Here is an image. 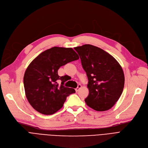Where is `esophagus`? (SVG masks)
<instances>
[{"mask_svg": "<svg viewBox=\"0 0 148 148\" xmlns=\"http://www.w3.org/2000/svg\"><path fill=\"white\" fill-rule=\"evenodd\" d=\"M81 88H82V85H78V86L75 88V91H76V92L79 91V90H80V89Z\"/></svg>", "mask_w": 148, "mask_h": 148, "instance_id": "34e87169", "label": "esophagus"}]
</instances>
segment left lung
Wrapping results in <instances>:
<instances>
[{
  "label": "left lung",
  "instance_id": "left-lung-1",
  "mask_svg": "<svg viewBox=\"0 0 148 148\" xmlns=\"http://www.w3.org/2000/svg\"><path fill=\"white\" fill-rule=\"evenodd\" d=\"M88 79L86 105L97 111L111 109L123 92L125 75L119 62L104 50L91 45L77 47Z\"/></svg>",
  "mask_w": 148,
  "mask_h": 148
}]
</instances>
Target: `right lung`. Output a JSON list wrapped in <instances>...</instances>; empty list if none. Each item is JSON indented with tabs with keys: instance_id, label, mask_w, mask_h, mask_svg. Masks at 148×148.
<instances>
[{
	"instance_id": "obj_1",
	"label": "right lung",
	"mask_w": 148,
	"mask_h": 148,
	"mask_svg": "<svg viewBox=\"0 0 148 148\" xmlns=\"http://www.w3.org/2000/svg\"><path fill=\"white\" fill-rule=\"evenodd\" d=\"M79 57L71 48L54 47L43 51L31 62L23 77L27 99L35 110L45 115L53 114L61 109L66 97L75 89L65 87V76L58 69ZM62 80L61 85L57 83Z\"/></svg>"
}]
</instances>
